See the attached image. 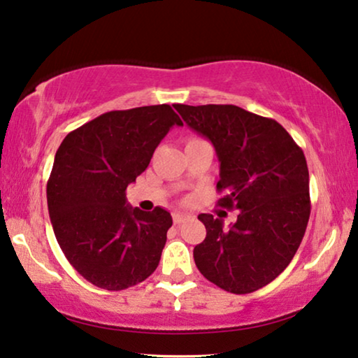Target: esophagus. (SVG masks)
Instances as JSON below:
<instances>
[{
	"instance_id": "obj_1",
	"label": "esophagus",
	"mask_w": 358,
	"mask_h": 358,
	"mask_svg": "<svg viewBox=\"0 0 358 358\" xmlns=\"http://www.w3.org/2000/svg\"><path fill=\"white\" fill-rule=\"evenodd\" d=\"M189 219V215H186V214H173V224L175 225H180V224H183L185 220H188Z\"/></svg>"
}]
</instances>
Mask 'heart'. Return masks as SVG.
I'll return each mask as SVG.
<instances>
[{
	"mask_svg": "<svg viewBox=\"0 0 358 358\" xmlns=\"http://www.w3.org/2000/svg\"><path fill=\"white\" fill-rule=\"evenodd\" d=\"M189 141H194V139H189ZM189 141H188V143H189Z\"/></svg>",
	"mask_w": 358,
	"mask_h": 358,
	"instance_id": "b5f03b06",
	"label": "heart"
}]
</instances>
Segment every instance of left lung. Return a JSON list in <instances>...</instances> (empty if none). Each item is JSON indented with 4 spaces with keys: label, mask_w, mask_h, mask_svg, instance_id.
I'll return each mask as SVG.
<instances>
[{
    "label": "left lung",
    "mask_w": 358,
    "mask_h": 358,
    "mask_svg": "<svg viewBox=\"0 0 358 358\" xmlns=\"http://www.w3.org/2000/svg\"><path fill=\"white\" fill-rule=\"evenodd\" d=\"M183 122L213 143L220 164L219 204L238 210L229 229L199 214L206 238L193 250L199 273L231 294L268 285L294 258L310 219L306 159L273 118L236 105H175Z\"/></svg>",
    "instance_id": "left-lung-1"
}]
</instances>
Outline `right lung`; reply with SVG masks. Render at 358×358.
Wrapping results in <instances>:
<instances>
[{
  "label": "right lung",
  "mask_w": 358,
  "mask_h": 358,
  "mask_svg": "<svg viewBox=\"0 0 358 358\" xmlns=\"http://www.w3.org/2000/svg\"><path fill=\"white\" fill-rule=\"evenodd\" d=\"M175 124L183 122L167 103L115 110L71 131L57 150L47 183L55 236L73 268L100 289H128L159 266L172 215L131 208L124 191Z\"/></svg>",
  "instance_id": "right-lung-1"
}]
</instances>
